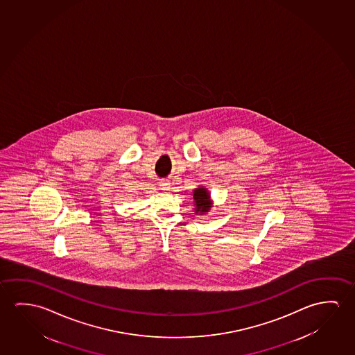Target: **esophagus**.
Returning <instances> with one entry per match:
<instances>
[{
  "mask_svg": "<svg viewBox=\"0 0 355 355\" xmlns=\"http://www.w3.org/2000/svg\"><path fill=\"white\" fill-rule=\"evenodd\" d=\"M158 184H159V189H162L164 191H169V188H171L167 180H161Z\"/></svg>",
  "mask_w": 355,
  "mask_h": 355,
  "instance_id": "34e87169",
  "label": "esophagus"
}]
</instances>
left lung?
<instances>
[{
    "label": "left lung",
    "instance_id": "1",
    "mask_svg": "<svg viewBox=\"0 0 355 355\" xmlns=\"http://www.w3.org/2000/svg\"><path fill=\"white\" fill-rule=\"evenodd\" d=\"M194 200V213L196 215H207L213 207V200L210 197V191L205 186H199L193 191Z\"/></svg>",
    "mask_w": 355,
    "mask_h": 355
}]
</instances>
